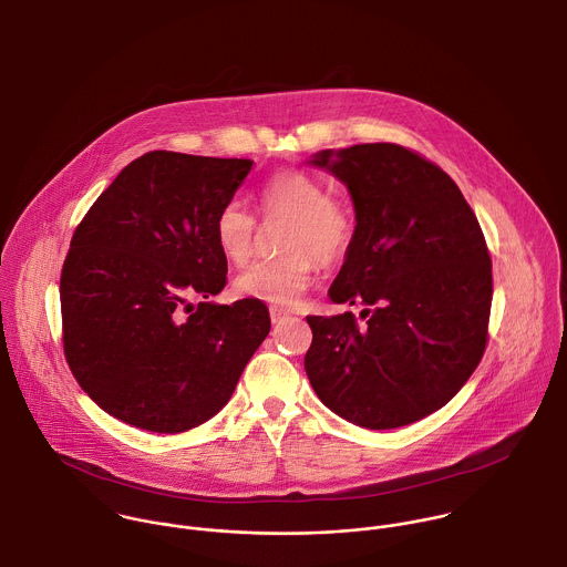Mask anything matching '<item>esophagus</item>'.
Returning <instances> with one entry per match:
<instances>
[{"mask_svg": "<svg viewBox=\"0 0 567 567\" xmlns=\"http://www.w3.org/2000/svg\"><path fill=\"white\" fill-rule=\"evenodd\" d=\"M269 316H271V322H274V324H278V322H282L289 313H287L285 309H276V307H274V309L269 311Z\"/></svg>", "mask_w": 567, "mask_h": 567, "instance_id": "esophagus-1", "label": "esophagus"}]
</instances>
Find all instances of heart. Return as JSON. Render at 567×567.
<instances>
[{
	"instance_id": "b5f03b06",
	"label": "heart",
	"mask_w": 567,
	"mask_h": 567,
	"mask_svg": "<svg viewBox=\"0 0 567 567\" xmlns=\"http://www.w3.org/2000/svg\"><path fill=\"white\" fill-rule=\"evenodd\" d=\"M258 200L267 218H287L280 238L285 254L251 262L236 276L234 291L240 298L287 307L311 285L316 260L333 265L347 256L355 236V216L318 176L302 169L271 174ZM256 227L247 205L231 198L216 212L214 240L227 260L243 265L254 251Z\"/></svg>"
}]
</instances>
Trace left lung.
<instances>
[{
	"label": "left lung",
	"instance_id": "8db88e82",
	"mask_svg": "<svg viewBox=\"0 0 567 567\" xmlns=\"http://www.w3.org/2000/svg\"><path fill=\"white\" fill-rule=\"evenodd\" d=\"M340 178L355 236L329 296L351 311L307 316L305 355L322 404L371 431L413 424L468 382L488 340L493 262L455 181L395 143L322 150L309 161Z\"/></svg>",
	"mask_w": 567,
	"mask_h": 567
}]
</instances>
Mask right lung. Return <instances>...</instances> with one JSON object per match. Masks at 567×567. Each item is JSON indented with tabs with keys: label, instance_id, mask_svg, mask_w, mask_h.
<instances>
[{
	"label": "right lung",
	"instance_id": "right-lung-1",
	"mask_svg": "<svg viewBox=\"0 0 567 567\" xmlns=\"http://www.w3.org/2000/svg\"><path fill=\"white\" fill-rule=\"evenodd\" d=\"M249 158L154 150L127 167L76 225L61 269L63 353L79 386L112 417L185 433L231 398L271 329L258 300L198 302L227 285L216 212Z\"/></svg>",
	"mask_w": 567,
	"mask_h": 567
}]
</instances>
